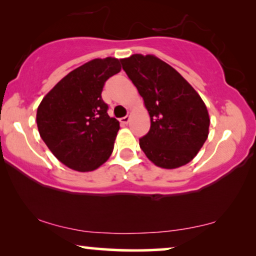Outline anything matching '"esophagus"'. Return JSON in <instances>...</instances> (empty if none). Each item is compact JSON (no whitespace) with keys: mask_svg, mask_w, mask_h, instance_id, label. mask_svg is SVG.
Returning <instances> with one entry per match:
<instances>
[{"mask_svg":"<svg viewBox=\"0 0 256 256\" xmlns=\"http://www.w3.org/2000/svg\"><path fill=\"white\" fill-rule=\"evenodd\" d=\"M128 122H129V116H124V118H120V124H121L122 126L128 124Z\"/></svg>","mask_w":256,"mask_h":256,"instance_id":"34e87169","label":"esophagus"}]
</instances>
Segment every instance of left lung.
I'll list each match as a JSON object with an SVG mask.
<instances>
[{
    "mask_svg": "<svg viewBox=\"0 0 256 256\" xmlns=\"http://www.w3.org/2000/svg\"><path fill=\"white\" fill-rule=\"evenodd\" d=\"M120 62L150 115L148 134L140 138L143 152L164 169L185 166L208 136L204 101L176 70L155 56L132 54Z\"/></svg>",
    "mask_w": 256,
    "mask_h": 256,
    "instance_id": "obj_1",
    "label": "left lung"
}]
</instances>
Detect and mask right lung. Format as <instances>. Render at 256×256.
<instances>
[{
    "label": "right lung",
    "instance_id": "right-lung-1",
    "mask_svg": "<svg viewBox=\"0 0 256 256\" xmlns=\"http://www.w3.org/2000/svg\"><path fill=\"white\" fill-rule=\"evenodd\" d=\"M120 70L116 58L93 59L64 76L38 106L40 138L66 166L92 171L110 156L120 124L101 93Z\"/></svg>",
    "mask_w": 256,
    "mask_h": 256
}]
</instances>
